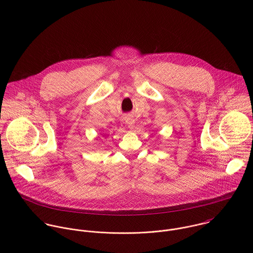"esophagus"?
I'll return each mask as SVG.
<instances>
[{"label":"esophagus","mask_w":253,"mask_h":253,"mask_svg":"<svg viewBox=\"0 0 253 253\" xmlns=\"http://www.w3.org/2000/svg\"><path fill=\"white\" fill-rule=\"evenodd\" d=\"M126 124L128 126V127H129V128H133L134 120H132L131 118H126Z\"/></svg>","instance_id":"34e87169"}]
</instances>
